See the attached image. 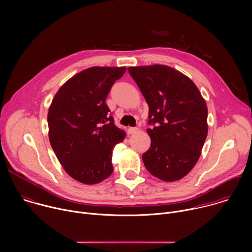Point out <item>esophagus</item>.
<instances>
[{
	"label": "esophagus",
	"mask_w": 252,
	"mask_h": 252,
	"mask_svg": "<svg viewBox=\"0 0 252 252\" xmlns=\"http://www.w3.org/2000/svg\"><path fill=\"white\" fill-rule=\"evenodd\" d=\"M137 130H138L137 127H128V128H127V133H128V134H132V133L136 132Z\"/></svg>",
	"instance_id": "obj_1"
}]
</instances>
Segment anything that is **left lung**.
<instances>
[{
  "label": "left lung",
  "instance_id": "left-lung-1",
  "mask_svg": "<svg viewBox=\"0 0 252 252\" xmlns=\"http://www.w3.org/2000/svg\"><path fill=\"white\" fill-rule=\"evenodd\" d=\"M129 75L149 104L152 143L142 155L147 169L164 182L186 176L207 136V106L194 83L170 66H130Z\"/></svg>",
  "mask_w": 252,
  "mask_h": 252
}]
</instances>
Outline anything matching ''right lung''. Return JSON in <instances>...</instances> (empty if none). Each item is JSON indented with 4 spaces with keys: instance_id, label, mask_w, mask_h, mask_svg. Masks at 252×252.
<instances>
[{
    "instance_id": "1",
    "label": "right lung",
    "mask_w": 252,
    "mask_h": 252,
    "mask_svg": "<svg viewBox=\"0 0 252 252\" xmlns=\"http://www.w3.org/2000/svg\"><path fill=\"white\" fill-rule=\"evenodd\" d=\"M126 67L93 66L63 84L56 94L48 114L53 151L66 173L85 185L109 177L112 155L126 132L110 114L105 99Z\"/></svg>"
}]
</instances>
